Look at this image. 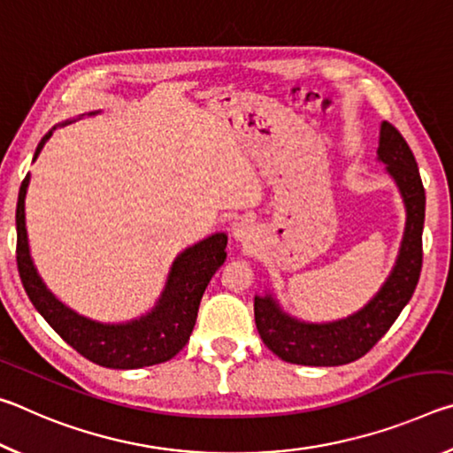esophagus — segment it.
I'll list each match as a JSON object with an SVG mask.
<instances>
[{
    "label": "esophagus",
    "mask_w": 453,
    "mask_h": 453,
    "mask_svg": "<svg viewBox=\"0 0 453 453\" xmlns=\"http://www.w3.org/2000/svg\"><path fill=\"white\" fill-rule=\"evenodd\" d=\"M232 234L237 242H250L251 235H254V227L245 221H237V224L232 227Z\"/></svg>",
    "instance_id": "obj_1"
}]
</instances>
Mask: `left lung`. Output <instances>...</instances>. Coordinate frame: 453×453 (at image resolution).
Listing matches in <instances>:
<instances>
[{
    "label": "left lung",
    "mask_w": 453,
    "mask_h": 453,
    "mask_svg": "<svg viewBox=\"0 0 453 453\" xmlns=\"http://www.w3.org/2000/svg\"><path fill=\"white\" fill-rule=\"evenodd\" d=\"M378 159L386 164L405 205V229L395 265L386 283L362 310L327 324H308L288 316L272 294L256 296L259 337L275 356L297 365H343L365 356L392 327L416 291L421 272V232L426 191L416 157L397 129L383 121Z\"/></svg>",
    "instance_id": "1"
}]
</instances>
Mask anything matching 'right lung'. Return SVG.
<instances>
[{
  "mask_svg": "<svg viewBox=\"0 0 453 453\" xmlns=\"http://www.w3.org/2000/svg\"><path fill=\"white\" fill-rule=\"evenodd\" d=\"M96 113V111H91ZM89 113V116H91ZM67 124V121H65ZM64 126V124H61ZM51 132L43 135L34 153V162L50 140ZM29 173L21 181L15 210L18 227V270L21 283L34 308L56 329L65 343L89 362L113 370H137V367L164 364L186 346L194 332L199 302L210 280L226 262V234H213L191 248L183 250L167 275L165 288L159 296L156 308L145 316L126 321V324H102L80 316L61 303L45 288L40 273L29 256L26 229V194Z\"/></svg>",
  "mask_w": 453,
  "mask_h": 453,
  "instance_id": "1",
  "label": "right lung"
}]
</instances>
